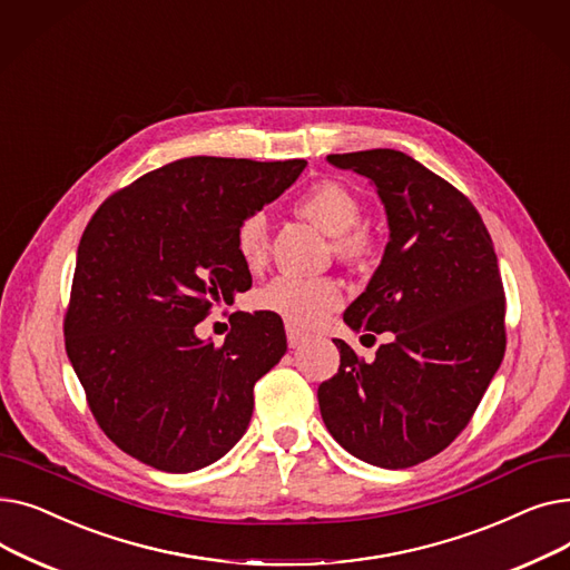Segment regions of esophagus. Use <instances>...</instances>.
<instances>
[{
	"mask_svg": "<svg viewBox=\"0 0 570 570\" xmlns=\"http://www.w3.org/2000/svg\"><path fill=\"white\" fill-rule=\"evenodd\" d=\"M286 340H288V346H291V348H297V346H301V344L307 340V335L301 333L295 325L288 323V325H286Z\"/></svg>",
	"mask_w": 570,
	"mask_h": 570,
	"instance_id": "1",
	"label": "esophagus"
}]
</instances>
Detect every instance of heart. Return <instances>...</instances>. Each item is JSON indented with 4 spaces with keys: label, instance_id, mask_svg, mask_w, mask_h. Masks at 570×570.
Instances as JSON below:
<instances>
[{
    "label": "heart",
    "instance_id": "1",
    "mask_svg": "<svg viewBox=\"0 0 570 570\" xmlns=\"http://www.w3.org/2000/svg\"><path fill=\"white\" fill-rule=\"evenodd\" d=\"M297 213L316 224L323 233L335 237V249L351 263H363L372 245L365 233L355 230L363 217V205L346 185L337 179H323L312 185L295 203ZM237 254L247 265L263 263L267 254V217L249 215L235 235ZM258 307L275 312L295 325H316L342 305L340 286L327 277H291L282 275L258 293Z\"/></svg>",
    "mask_w": 570,
    "mask_h": 570
}]
</instances>
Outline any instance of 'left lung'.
<instances>
[{"label":"left lung","instance_id":"1","mask_svg":"<svg viewBox=\"0 0 570 570\" xmlns=\"http://www.w3.org/2000/svg\"><path fill=\"white\" fill-rule=\"evenodd\" d=\"M327 161L367 177L385 207L391 239L344 323L391 340L374 363L333 340L340 370L318 385L321 415L353 458L406 469L455 441L503 361L497 254L471 200L409 155L365 149Z\"/></svg>","mask_w":570,"mask_h":570}]
</instances>
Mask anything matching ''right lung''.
<instances>
[{"instance_id": "add662e5", "label": "right lung", "mask_w": 570, "mask_h": 570, "mask_svg": "<svg viewBox=\"0 0 570 570\" xmlns=\"http://www.w3.org/2000/svg\"><path fill=\"white\" fill-rule=\"evenodd\" d=\"M305 166L179 159L115 191L89 219L65 344L89 411L119 451L189 473L247 432L254 383L286 353L284 323L275 312H235L222 346L198 340L196 325L252 288L237 228Z\"/></svg>"}]
</instances>
